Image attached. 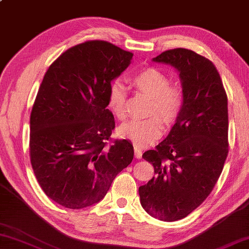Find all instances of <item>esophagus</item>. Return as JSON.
Instances as JSON below:
<instances>
[{"label": "esophagus", "instance_id": "1", "mask_svg": "<svg viewBox=\"0 0 249 249\" xmlns=\"http://www.w3.org/2000/svg\"><path fill=\"white\" fill-rule=\"evenodd\" d=\"M142 149L138 148L137 146H135V158H136V159H142Z\"/></svg>", "mask_w": 249, "mask_h": 249}]
</instances>
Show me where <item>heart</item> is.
Returning <instances> with one entry per match:
<instances>
[{
  "label": "heart",
  "instance_id": "obj_1",
  "mask_svg": "<svg viewBox=\"0 0 249 249\" xmlns=\"http://www.w3.org/2000/svg\"><path fill=\"white\" fill-rule=\"evenodd\" d=\"M130 84L139 91L151 98L150 114L144 120H133L122 124L119 134L128 138L137 147H144L159 138L165 125L174 124L183 111L184 92L178 86H171L170 79L161 71L149 67L138 71L130 78ZM125 89L120 84H113L107 94V107L117 119L125 117Z\"/></svg>",
  "mask_w": 249,
  "mask_h": 249
}]
</instances>
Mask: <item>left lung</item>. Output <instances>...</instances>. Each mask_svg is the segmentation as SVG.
<instances>
[{
  "mask_svg": "<svg viewBox=\"0 0 249 249\" xmlns=\"http://www.w3.org/2000/svg\"><path fill=\"white\" fill-rule=\"evenodd\" d=\"M152 61L178 71L184 107L168 137L142 155L156 176L139 196L149 214L172 222L199 207L220 178L229 153L228 96L213 63L192 50H168Z\"/></svg>",
  "mask_w": 249,
  "mask_h": 249,
  "instance_id": "obj_1",
  "label": "left lung"
}]
</instances>
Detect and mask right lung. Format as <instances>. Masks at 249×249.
<instances>
[{"label":"right lung","instance_id":"1","mask_svg":"<svg viewBox=\"0 0 249 249\" xmlns=\"http://www.w3.org/2000/svg\"><path fill=\"white\" fill-rule=\"evenodd\" d=\"M133 53L102 40L71 47L44 75L30 115V161L42 191L70 209L103 199L133 161L126 139L111 140L114 116L107 109L111 81Z\"/></svg>","mask_w":249,"mask_h":249}]
</instances>
